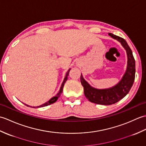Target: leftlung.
<instances>
[{
	"instance_id": "obj_1",
	"label": "left lung",
	"mask_w": 146,
	"mask_h": 146,
	"mask_svg": "<svg viewBox=\"0 0 146 146\" xmlns=\"http://www.w3.org/2000/svg\"><path fill=\"white\" fill-rule=\"evenodd\" d=\"M111 38L119 41L126 50L127 55V66L125 73L120 81L113 87L106 89H97L92 87L83 78L81 73L80 80L84 88V94L88 100L93 103L108 105L117 103L129 92L135 80V63L132 51L126 41L119 36L108 33Z\"/></svg>"
}]
</instances>
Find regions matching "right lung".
Instances as JSON below:
<instances>
[{"instance_id": "1", "label": "right lung", "mask_w": 146, "mask_h": 146, "mask_svg": "<svg viewBox=\"0 0 146 146\" xmlns=\"http://www.w3.org/2000/svg\"><path fill=\"white\" fill-rule=\"evenodd\" d=\"M70 70H71V69H69V70H68V71H67V73H66V76H65V77H64V80H63V83H62V84H61V88H60V91H59V92L58 93V94H57L56 95L54 96V97H53L52 98H51L50 99V100H49L48 102H46L45 104H42V105H40V106L36 107H37V108H39V107H43L48 106V105H51V104H53V103H54V102H56L57 101V100L58 99V98L60 97L61 94H62V92H63V87H64V83H66V80H67V79H68V75H69V72H70ZM25 105H27V107H29V105H26V104H25ZM29 107H31V106H29ZM33 108H35V107H34Z\"/></svg>"}]
</instances>
